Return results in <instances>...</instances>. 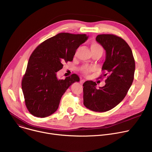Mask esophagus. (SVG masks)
<instances>
[{
    "label": "esophagus",
    "instance_id": "1",
    "mask_svg": "<svg viewBox=\"0 0 152 152\" xmlns=\"http://www.w3.org/2000/svg\"><path fill=\"white\" fill-rule=\"evenodd\" d=\"M84 82H85V80H84V79H81V80H80V84H82Z\"/></svg>",
    "mask_w": 152,
    "mask_h": 152
}]
</instances>
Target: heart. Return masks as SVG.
<instances>
[{
  "mask_svg": "<svg viewBox=\"0 0 152 152\" xmlns=\"http://www.w3.org/2000/svg\"><path fill=\"white\" fill-rule=\"evenodd\" d=\"M90 48L92 53L98 52V51H102L103 52V48L101 46L100 44L96 42H92L90 44ZM93 69L86 65H83L80 67V71L85 75H88L89 73H90L91 71H93Z\"/></svg>",
  "mask_w": 152,
  "mask_h": 152,
  "instance_id": "obj_1",
  "label": "heart"
}]
</instances>
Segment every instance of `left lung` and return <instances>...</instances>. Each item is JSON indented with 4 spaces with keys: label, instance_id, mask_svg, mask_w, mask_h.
Returning a JSON list of instances; mask_svg holds the SVG:
<instances>
[{
    "label": "left lung",
    "instance_id": "obj_1",
    "mask_svg": "<svg viewBox=\"0 0 152 152\" xmlns=\"http://www.w3.org/2000/svg\"><path fill=\"white\" fill-rule=\"evenodd\" d=\"M106 50L102 67V76H106L105 85L99 89L97 83L87 80L83 84V104L96 112H106L119 104L131 87L135 69V59L131 48L120 37L101 34L96 37Z\"/></svg>",
    "mask_w": 152,
    "mask_h": 152
}]
</instances>
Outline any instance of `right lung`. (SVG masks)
<instances>
[{"instance_id": "add662e5", "label": "right lung", "mask_w": 152, "mask_h": 152, "mask_svg": "<svg viewBox=\"0 0 152 152\" xmlns=\"http://www.w3.org/2000/svg\"><path fill=\"white\" fill-rule=\"evenodd\" d=\"M88 37L62 32L41 42L33 51L21 80V88L28 111L37 117H46L58 108L62 95L80 79L72 74L58 79L63 64L72 61L76 49Z\"/></svg>"}]
</instances>
